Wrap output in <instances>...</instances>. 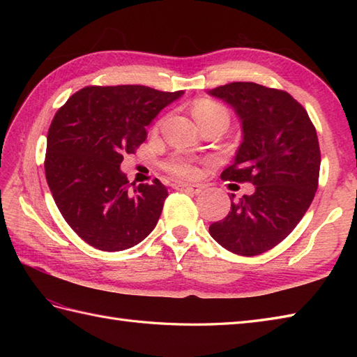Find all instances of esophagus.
<instances>
[{
	"instance_id": "1",
	"label": "esophagus",
	"mask_w": 357,
	"mask_h": 357,
	"mask_svg": "<svg viewBox=\"0 0 357 357\" xmlns=\"http://www.w3.org/2000/svg\"><path fill=\"white\" fill-rule=\"evenodd\" d=\"M176 190H181V192H190V193H195V195H198L201 190H202V187L201 185H198V184H176Z\"/></svg>"
}]
</instances>
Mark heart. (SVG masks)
<instances>
[{
  "label": "heart",
  "instance_id": "b5f03b06",
  "mask_svg": "<svg viewBox=\"0 0 357 357\" xmlns=\"http://www.w3.org/2000/svg\"><path fill=\"white\" fill-rule=\"evenodd\" d=\"M193 115L201 126L221 124L224 128L230 124V110L227 105L211 98H199L193 102ZM165 170L178 178L192 179L199 173L198 165L183 158H173L165 162Z\"/></svg>",
  "mask_w": 357,
  "mask_h": 357
}]
</instances>
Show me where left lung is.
<instances>
[{"instance_id":"obj_1","label":"left lung","mask_w":357,"mask_h":357,"mask_svg":"<svg viewBox=\"0 0 357 357\" xmlns=\"http://www.w3.org/2000/svg\"><path fill=\"white\" fill-rule=\"evenodd\" d=\"M210 95L233 105L244 141L224 181L255 185L210 225L218 244L241 256H257L280 244L312 204L319 184L321 149L304 105L280 89L230 82Z\"/></svg>"}]
</instances>
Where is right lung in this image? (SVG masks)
Returning <instances> with one entry per match:
<instances>
[{
    "instance_id": "add662e5",
    "label": "right lung",
    "mask_w": 357,
    "mask_h": 357,
    "mask_svg": "<svg viewBox=\"0 0 357 357\" xmlns=\"http://www.w3.org/2000/svg\"><path fill=\"white\" fill-rule=\"evenodd\" d=\"M183 93L130 84L89 86L55 113L45 179L66 222L89 245L121 252L155 229L169 196L165 185L155 178L130 190L119 164L146 141L150 121Z\"/></svg>"
}]
</instances>
